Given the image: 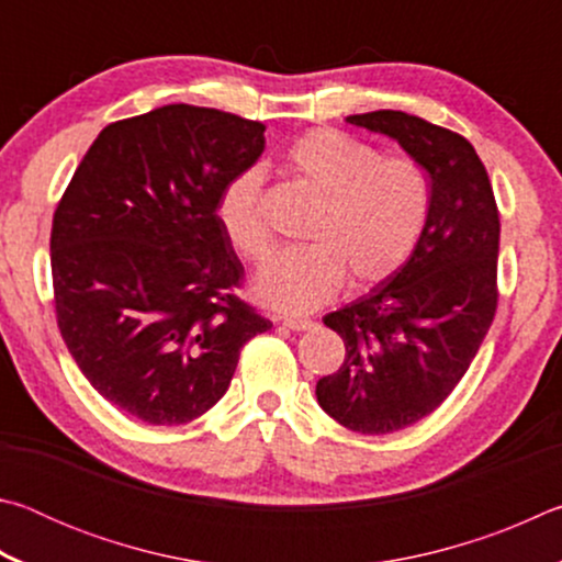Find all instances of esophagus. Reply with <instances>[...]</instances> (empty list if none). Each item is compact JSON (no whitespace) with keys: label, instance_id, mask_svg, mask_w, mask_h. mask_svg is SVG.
Returning a JSON list of instances; mask_svg holds the SVG:
<instances>
[{"label":"esophagus","instance_id":"34e87169","mask_svg":"<svg viewBox=\"0 0 562 562\" xmlns=\"http://www.w3.org/2000/svg\"><path fill=\"white\" fill-rule=\"evenodd\" d=\"M282 327H288V329H292V331H304V329H310L312 327V319H300V317H284L282 322H280Z\"/></svg>","mask_w":562,"mask_h":562}]
</instances>
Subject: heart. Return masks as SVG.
<instances>
[{
  "instance_id": "obj_1",
  "label": "heart",
  "mask_w": 562,
  "mask_h": 562,
  "mask_svg": "<svg viewBox=\"0 0 562 562\" xmlns=\"http://www.w3.org/2000/svg\"><path fill=\"white\" fill-rule=\"evenodd\" d=\"M290 170L319 195L307 245L288 247L265 262L252 292L265 307L317 310L351 284L389 278L408 260L431 213V178L412 158H384L376 148L335 128H312L284 150ZM262 168L237 173L217 198V223L247 260L270 250L262 213Z\"/></svg>"
}]
</instances>
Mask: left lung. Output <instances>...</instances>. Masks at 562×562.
<instances>
[{
    "label": "left lung",
    "instance_id": "8db88e82",
    "mask_svg": "<svg viewBox=\"0 0 562 562\" xmlns=\"http://www.w3.org/2000/svg\"><path fill=\"white\" fill-rule=\"evenodd\" d=\"M347 121L394 138L426 168L434 190L412 258L325 317L347 355L317 382L319 406L351 431L392 434L443 404L488 335L498 304L501 221L486 168L459 133L404 111Z\"/></svg>",
    "mask_w": 562,
    "mask_h": 562
}]
</instances>
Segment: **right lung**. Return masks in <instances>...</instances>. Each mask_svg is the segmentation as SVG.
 <instances>
[{"label": "right lung", "mask_w": 562, "mask_h": 562, "mask_svg": "<svg viewBox=\"0 0 562 562\" xmlns=\"http://www.w3.org/2000/svg\"><path fill=\"white\" fill-rule=\"evenodd\" d=\"M265 126L170 103L99 133L56 205V322L89 384L150 426L203 416L247 339L272 327L235 294L243 262L217 223L223 188Z\"/></svg>", "instance_id": "1"}]
</instances>
